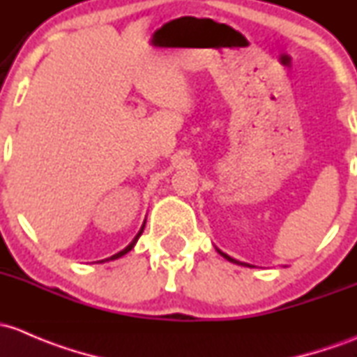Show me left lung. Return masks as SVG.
<instances>
[{
  "label": "left lung",
  "mask_w": 357,
  "mask_h": 357,
  "mask_svg": "<svg viewBox=\"0 0 357 357\" xmlns=\"http://www.w3.org/2000/svg\"><path fill=\"white\" fill-rule=\"evenodd\" d=\"M218 252H220V255H222V256H223V258H225V259H229V261H232V263H235V264H242V266H249V264H248V263H241V261H237V259L230 258V256H227V255H225V252H222V251H218Z\"/></svg>",
  "instance_id": "1"
}]
</instances>
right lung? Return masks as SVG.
<instances>
[{
    "mask_svg": "<svg viewBox=\"0 0 357 357\" xmlns=\"http://www.w3.org/2000/svg\"><path fill=\"white\" fill-rule=\"evenodd\" d=\"M144 225H146V222H144ZM144 225H142V227H141V230H139V234H137V235H135V237H134V241H132V242H130V244H128V245H127V248H125V249H123V251L116 252V255H113V256H112V258H108V259H116V258H120V256L127 255V252H128V251H130V249H132V248H134V245H135V242H137V238H139V237H141L142 230H144Z\"/></svg>",
    "mask_w": 357,
    "mask_h": 357,
    "instance_id": "right-lung-1",
    "label": "right lung"
}]
</instances>
